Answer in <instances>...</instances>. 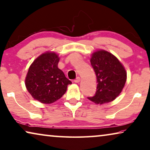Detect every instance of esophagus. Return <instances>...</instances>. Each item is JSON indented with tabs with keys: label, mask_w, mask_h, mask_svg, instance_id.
Wrapping results in <instances>:
<instances>
[{
	"label": "esophagus",
	"mask_w": 150,
	"mask_h": 150,
	"mask_svg": "<svg viewBox=\"0 0 150 150\" xmlns=\"http://www.w3.org/2000/svg\"><path fill=\"white\" fill-rule=\"evenodd\" d=\"M80 80H81V79H80L79 77H77L76 79L74 80V82L75 83H79L80 81Z\"/></svg>",
	"instance_id": "1"
}]
</instances>
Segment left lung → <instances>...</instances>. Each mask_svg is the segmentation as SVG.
Masks as SVG:
<instances>
[{"instance_id":"left-lung-1","label":"left lung","mask_w":150,"mask_h":150,"mask_svg":"<svg viewBox=\"0 0 150 150\" xmlns=\"http://www.w3.org/2000/svg\"><path fill=\"white\" fill-rule=\"evenodd\" d=\"M90 62L97 78V89L94 96L88 97L96 104L113 101L123 89L127 72L121 62L112 54L100 50L93 52Z\"/></svg>"}]
</instances>
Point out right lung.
<instances>
[{
  "label": "right lung",
  "mask_w": 150,
  "mask_h": 150,
  "mask_svg": "<svg viewBox=\"0 0 150 150\" xmlns=\"http://www.w3.org/2000/svg\"><path fill=\"white\" fill-rule=\"evenodd\" d=\"M59 57L55 52L42 54L31 64L25 77V86L35 100L52 104L66 92L72 83L58 68Z\"/></svg>",
  "instance_id": "obj_1"
}]
</instances>
